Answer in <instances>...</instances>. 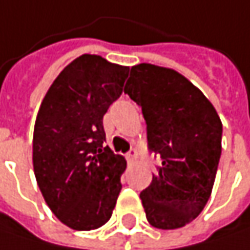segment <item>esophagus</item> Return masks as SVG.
Here are the masks:
<instances>
[{
    "instance_id": "34e87169",
    "label": "esophagus",
    "mask_w": 250,
    "mask_h": 250,
    "mask_svg": "<svg viewBox=\"0 0 250 250\" xmlns=\"http://www.w3.org/2000/svg\"><path fill=\"white\" fill-rule=\"evenodd\" d=\"M125 159H127V162H128V163H133V162L137 159V153H136V150H130V151L125 154Z\"/></svg>"
}]
</instances>
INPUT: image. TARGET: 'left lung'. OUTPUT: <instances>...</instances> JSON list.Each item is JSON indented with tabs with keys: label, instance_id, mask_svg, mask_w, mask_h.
I'll return each mask as SVG.
<instances>
[{
	"label": "left lung",
	"instance_id": "left-lung-1",
	"mask_svg": "<svg viewBox=\"0 0 250 250\" xmlns=\"http://www.w3.org/2000/svg\"><path fill=\"white\" fill-rule=\"evenodd\" d=\"M125 93L143 111L147 146L162 159L140 193L148 223L177 229L208 203L222 153V122L205 94L177 71L153 64L131 67Z\"/></svg>",
	"mask_w": 250,
	"mask_h": 250
}]
</instances>
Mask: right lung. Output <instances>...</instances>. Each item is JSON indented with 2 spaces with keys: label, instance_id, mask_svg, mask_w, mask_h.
<instances>
[{
  "label": "right lung",
  "instance_id": "add662e5",
  "mask_svg": "<svg viewBox=\"0 0 250 250\" xmlns=\"http://www.w3.org/2000/svg\"><path fill=\"white\" fill-rule=\"evenodd\" d=\"M127 77L128 67L83 54L58 74L38 110L35 179L51 212L74 230L108 222L122 190L127 163L103 146V117L122 96Z\"/></svg>",
  "mask_w": 250,
  "mask_h": 250
}]
</instances>
